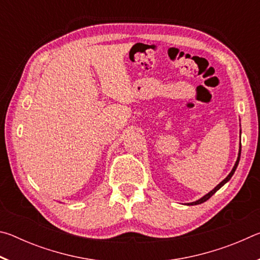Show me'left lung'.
I'll return each mask as SVG.
<instances>
[{"label":"left lung","mask_w":260,"mask_h":260,"mask_svg":"<svg viewBox=\"0 0 260 260\" xmlns=\"http://www.w3.org/2000/svg\"><path fill=\"white\" fill-rule=\"evenodd\" d=\"M240 157H241V143H240V150H239V156H237V159H236V162H235V165H234V167H233V170L231 171V173L227 175V177L222 180L221 182H220L217 187H214V189H212V190H211L210 192H208L206 193L205 196H203L202 197V199H200L199 201H196V202H191V203H188V205H197V204H202V203H204V202H206L208 201L211 196L213 195V193H215L217 192V190H219L220 188H221L223 184H225L226 182H228L231 180V178L233 177V174H234V172H235V170H236V167H237V165H239V161H240Z\"/></svg>","instance_id":"1"}]
</instances>
